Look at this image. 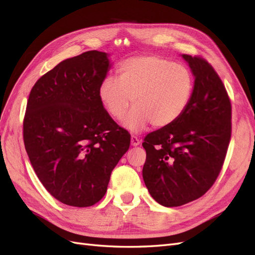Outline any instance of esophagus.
Returning a JSON list of instances; mask_svg holds the SVG:
<instances>
[{
  "mask_svg": "<svg viewBox=\"0 0 255 255\" xmlns=\"http://www.w3.org/2000/svg\"><path fill=\"white\" fill-rule=\"evenodd\" d=\"M140 143H141V140L139 137L134 135L131 136V146H137V145H140Z\"/></svg>",
  "mask_w": 255,
  "mask_h": 255,
  "instance_id": "obj_1",
  "label": "esophagus"
}]
</instances>
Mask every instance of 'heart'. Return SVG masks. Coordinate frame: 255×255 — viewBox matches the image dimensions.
<instances>
[{"instance_id":"b5f03b06","label":"heart","mask_w":255,"mask_h":255,"mask_svg":"<svg viewBox=\"0 0 255 255\" xmlns=\"http://www.w3.org/2000/svg\"><path fill=\"white\" fill-rule=\"evenodd\" d=\"M190 70L162 57L145 55L124 61L118 80L107 78L98 87V98L112 119L120 121L130 103L134 107L123 125L140 132L148 124L164 128L185 113L193 95Z\"/></svg>"}]
</instances>
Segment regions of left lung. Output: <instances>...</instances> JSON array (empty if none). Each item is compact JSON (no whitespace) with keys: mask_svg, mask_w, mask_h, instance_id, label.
I'll use <instances>...</instances> for the list:
<instances>
[{"mask_svg":"<svg viewBox=\"0 0 255 255\" xmlns=\"http://www.w3.org/2000/svg\"><path fill=\"white\" fill-rule=\"evenodd\" d=\"M194 77L192 99L172 125L145 136L142 175L156 202L185 205L205 194L221 171L231 139V103L214 68L181 54Z\"/></svg>","mask_w":255,"mask_h":255,"instance_id":"left-lung-1","label":"left lung"}]
</instances>
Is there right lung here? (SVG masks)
I'll return each mask as SVG.
<instances>
[{
  "label": "right lung",
  "instance_id": "add662e5",
  "mask_svg": "<svg viewBox=\"0 0 255 255\" xmlns=\"http://www.w3.org/2000/svg\"><path fill=\"white\" fill-rule=\"evenodd\" d=\"M106 52L64 60L35 83L28 96L23 140L47 191L63 204L87 207L107 192L130 135L105 110L98 87L111 68Z\"/></svg>",
  "mask_w": 255,
  "mask_h": 255
}]
</instances>
